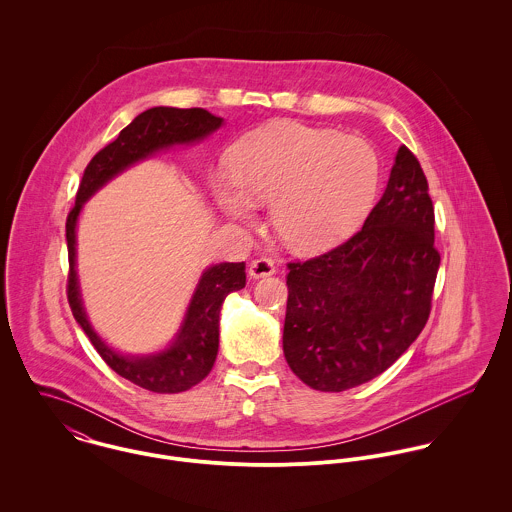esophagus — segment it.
Returning a JSON list of instances; mask_svg holds the SVG:
<instances>
[{
	"mask_svg": "<svg viewBox=\"0 0 512 512\" xmlns=\"http://www.w3.org/2000/svg\"><path fill=\"white\" fill-rule=\"evenodd\" d=\"M276 272V268H274V262L270 260V258H258V260H254L252 264H250V268H248V276L250 278H266V276H272Z\"/></svg>",
	"mask_w": 512,
	"mask_h": 512,
	"instance_id": "obj_1",
	"label": "esophagus"
}]
</instances>
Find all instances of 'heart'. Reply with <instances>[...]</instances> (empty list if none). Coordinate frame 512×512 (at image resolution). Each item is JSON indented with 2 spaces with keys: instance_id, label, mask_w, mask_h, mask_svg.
<instances>
[{
  "instance_id": "heart-1",
  "label": "heart",
  "mask_w": 512,
  "mask_h": 512,
  "mask_svg": "<svg viewBox=\"0 0 512 512\" xmlns=\"http://www.w3.org/2000/svg\"><path fill=\"white\" fill-rule=\"evenodd\" d=\"M380 183V159L361 138L297 122H276L242 138L230 173L211 191L230 219L250 222L256 203H272L276 234L295 252H321L366 219Z\"/></svg>"
}]
</instances>
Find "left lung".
<instances>
[{
    "instance_id": "left-lung-1",
    "label": "left lung",
    "mask_w": 512,
    "mask_h": 512,
    "mask_svg": "<svg viewBox=\"0 0 512 512\" xmlns=\"http://www.w3.org/2000/svg\"><path fill=\"white\" fill-rule=\"evenodd\" d=\"M439 260L426 175L400 146L363 228L317 258L288 264L284 355L295 376L343 392L394 365L430 317Z\"/></svg>"
}]
</instances>
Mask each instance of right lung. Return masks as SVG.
I'll return each instance as SVG.
<instances>
[{
	"label": "right lung",
	"mask_w": 512,
	"mask_h": 512,
	"mask_svg": "<svg viewBox=\"0 0 512 512\" xmlns=\"http://www.w3.org/2000/svg\"><path fill=\"white\" fill-rule=\"evenodd\" d=\"M222 118L203 108L155 106L142 112L120 136L100 149L84 169L76 203L67 219L69 246V305L98 355L126 380L159 394L185 392L199 384L215 365L219 353L220 307L226 295L246 286L244 262H220L209 266L193 292L185 317L173 341L157 353L124 355L110 347L92 327L76 274V222L84 203L108 181L157 151L173 146L199 144L217 132Z\"/></svg>",
	"instance_id": "obj_1"
}]
</instances>
